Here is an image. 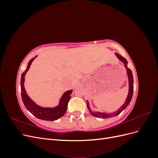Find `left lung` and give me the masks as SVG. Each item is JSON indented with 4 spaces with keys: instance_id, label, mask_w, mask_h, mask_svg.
Returning <instances> with one entry per match:
<instances>
[{
    "instance_id": "obj_1",
    "label": "left lung",
    "mask_w": 158,
    "mask_h": 158,
    "mask_svg": "<svg viewBox=\"0 0 158 158\" xmlns=\"http://www.w3.org/2000/svg\"><path fill=\"white\" fill-rule=\"evenodd\" d=\"M115 55L117 56V58L120 60L122 63L124 64V66L127 70V76H128V95L127 97V99L125 100V102L124 103V104L123 106L119 108L117 111H114L113 113H102V112H98V111H92L91 109L89 108V102L88 101H87V107L88 108L89 111L90 112V113L92 114L93 116L96 117L98 118H110L112 117H115L117 116L118 114H120L124 109H125L126 107L128 106L129 103L131 102V99L132 98V95H133V89H134V80H133V76H132V71L130 69H128L127 67V64L128 62L127 60L123 57L121 55H119L117 52H115Z\"/></svg>"
}]
</instances>
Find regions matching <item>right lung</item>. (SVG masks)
<instances>
[{
	"mask_svg": "<svg viewBox=\"0 0 158 158\" xmlns=\"http://www.w3.org/2000/svg\"><path fill=\"white\" fill-rule=\"evenodd\" d=\"M37 57L31 59L27 64L26 70L22 74L21 77V95L23 104L26 109L33 115L37 118L42 119L45 121H55L56 119L63 117L65 114L69 100L70 99V94L73 92V90H68L65 92L62 95L59 100V103L55 107H44L35 103L33 100L28 96L24 87L25 76L26 73L29 70L33 60Z\"/></svg>",
	"mask_w": 158,
	"mask_h": 158,
	"instance_id": "obj_1",
	"label": "right lung"
}]
</instances>
